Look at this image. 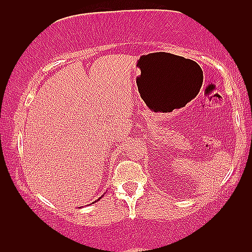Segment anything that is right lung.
I'll use <instances>...</instances> for the list:
<instances>
[{"instance_id": "1", "label": "right lung", "mask_w": 252, "mask_h": 252, "mask_svg": "<svg viewBox=\"0 0 252 252\" xmlns=\"http://www.w3.org/2000/svg\"><path fill=\"white\" fill-rule=\"evenodd\" d=\"M99 199H100V198H99Z\"/></svg>"}]
</instances>
